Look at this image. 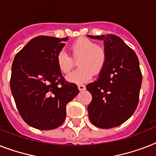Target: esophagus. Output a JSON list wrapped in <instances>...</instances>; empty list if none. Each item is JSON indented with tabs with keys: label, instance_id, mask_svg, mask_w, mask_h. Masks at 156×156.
<instances>
[{
	"label": "esophagus",
	"instance_id": "1",
	"mask_svg": "<svg viewBox=\"0 0 156 156\" xmlns=\"http://www.w3.org/2000/svg\"><path fill=\"white\" fill-rule=\"evenodd\" d=\"M78 90H79L80 91H82V90H86V87H85L84 85H78Z\"/></svg>",
	"mask_w": 156,
	"mask_h": 156
}]
</instances>
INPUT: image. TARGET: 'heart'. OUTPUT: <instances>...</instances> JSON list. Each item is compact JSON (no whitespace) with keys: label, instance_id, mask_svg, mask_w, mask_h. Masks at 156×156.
Returning <instances> with one entry per match:
<instances>
[{"label":"heart","instance_id":"b5f03b06","mask_svg":"<svg viewBox=\"0 0 156 156\" xmlns=\"http://www.w3.org/2000/svg\"><path fill=\"white\" fill-rule=\"evenodd\" d=\"M74 58H78L79 69L69 73L66 80L72 83L82 84L90 80L93 73L99 74L104 68L107 54L104 48L97 45L96 42L87 37H79L70 46ZM56 63L62 73L67 74L71 69L74 62L64 50H61L56 56Z\"/></svg>","mask_w":156,"mask_h":156}]
</instances>
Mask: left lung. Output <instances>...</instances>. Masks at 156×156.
I'll list each match as a JSON object with an SVG mask.
<instances>
[{"mask_svg":"<svg viewBox=\"0 0 156 156\" xmlns=\"http://www.w3.org/2000/svg\"><path fill=\"white\" fill-rule=\"evenodd\" d=\"M87 37L103 41L107 54L98 79L87 86L92 95L88 115L97 127L112 128L126 122L137 107L142 84L140 62L135 51L116 35Z\"/></svg>","mask_w":156,"mask_h":156,"instance_id":"8db88e82","label":"left lung"}]
</instances>
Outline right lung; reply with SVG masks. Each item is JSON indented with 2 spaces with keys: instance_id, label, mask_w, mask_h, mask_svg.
Listing matches in <instances>:
<instances>
[{
  "instance_id": "1",
  "label": "right lung",
  "mask_w": 156,
  "mask_h": 156,
  "mask_svg": "<svg viewBox=\"0 0 156 156\" xmlns=\"http://www.w3.org/2000/svg\"><path fill=\"white\" fill-rule=\"evenodd\" d=\"M68 37L38 36L16 54L10 88L19 114L28 125L52 130L64 122L66 105L79 93L74 83L66 82L56 56Z\"/></svg>"
}]
</instances>
